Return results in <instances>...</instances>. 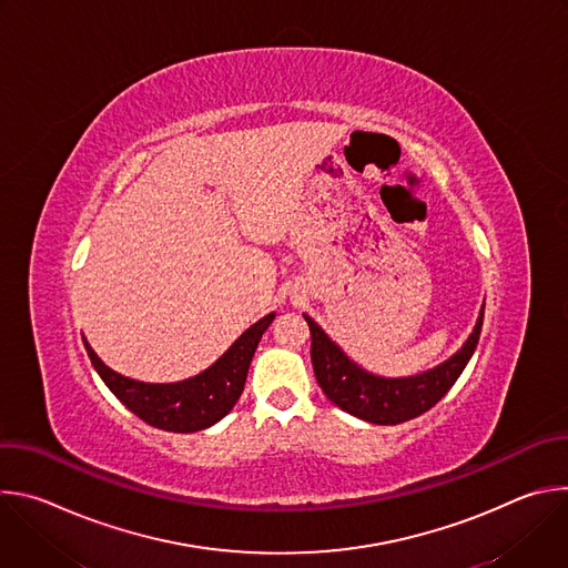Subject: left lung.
I'll return each mask as SVG.
<instances>
[{
  "label": "left lung",
  "mask_w": 568,
  "mask_h": 568,
  "mask_svg": "<svg viewBox=\"0 0 568 568\" xmlns=\"http://www.w3.org/2000/svg\"><path fill=\"white\" fill-rule=\"evenodd\" d=\"M485 303L480 305L476 326L465 344L438 366L404 377H384L353 362L337 342H333L318 323L303 314L312 335V366L318 386L337 407L359 420L373 425H399L429 412L454 386L467 362L471 359L480 328Z\"/></svg>",
  "instance_id": "left-lung-1"
}]
</instances>
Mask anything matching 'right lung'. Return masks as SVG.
<instances>
[{
    "mask_svg": "<svg viewBox=\"0 0 568 568\" xmlns=\"http://www.w3.org/2000/svg\"><path fill=\"white\" fill-rule=\"evenodd\" d=\"M274 316L276 314L270 312L256 321L202 373L169 384L125 377L112 371L85 337L83 342L101 379L134 416L156 429L193 434L220 423L233 409L242 388H245L252 357Z\"/></svg>",
    "mask_w": 568,
    "mask_h": 568,
    "instance_id": "add662e5",
    "label": "right lung"
}]
</instances>
